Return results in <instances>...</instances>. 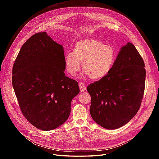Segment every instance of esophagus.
Returning <instances> with one entry per match:
<instances>
[{
  "label": "esophagus",
  "mask_w": 159,
  "mask_h": 159,
  "mask_svg": "<svg viewBox=\"0 0 159 159\" xmlns=\"http://www.w3.org/2000/svg\"><path fill=\"white\" fill-rule=\"evenodd\" d=\"M79 88L81 91H86V87H85V85L84 83H81L80 82L79 83Z\"/></svg>",
  "instance_id": "1"
}]
</instances>
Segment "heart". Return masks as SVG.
I'll return each mask as SVG.
<instances>
[{
	"instance_id": "1",
	"label": "heart",
	"mask_w": 159,
	"mask_h": 159,
	"mask_svg": "<svg viewBox=\"0 0 159 159\" xmlns=\"http://www.w3.org/2000/svg\"><path fill=\"white\" fill-rule=\"evenodd\" d=\"M117 56L113 46L93 38L84 39L77 43L73 52L65 56L66 69L70 75H75L82 62L83 69L91 79H101L111 70Z\"/></svg>"
}]
</instances>
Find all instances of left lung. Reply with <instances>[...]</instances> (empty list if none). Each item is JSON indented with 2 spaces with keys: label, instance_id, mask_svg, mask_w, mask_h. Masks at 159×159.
Returning <instances> with one entry per match:
<instances>
[{
  "label": "left lung",
  "instance_id": "left-lung-1",
  "mask_svg": "<svg viewBox=\"0 0 159 159\" xmlns=\"http://www.w3.org/2000/svg\"><path fill=\"white\" fill-rule=\"evenodd\" d=\"M145 63L131 43L122 47L109 73L87 87L91 116L100 126L115 129L140 108L145 88Z\"/></svg>",
  "mask_w": 159,
  "mask_h": 159
}]
</instances>
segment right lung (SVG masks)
Instances as JSON below:
<instances>
[{
  "instance_id": "right-lung-1",
  "label": "right lung",
  "mask_w": 159,
  "mask_h": 159,
  "mask_svg": "<svg viewBox=\"0 0 159 159\" xmlns=\"http://www.w3.org/2000/svg\"><path fill=\"white\" fill-rule=\"evenodd\" d=\"M64 48L38 32L28 39L14 62L12 82L21 112L36 128L50 131L69 117L80 93L78 81L66 77Z\"/></svg>"
}]
</instances>
